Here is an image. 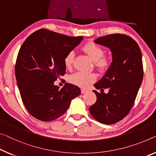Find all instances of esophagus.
Here are the masks:
<instances>
[{"mask_svg":"<svg viewBox=\"0 0 156 156\" xmlns=\"http://www.w3.org/2000/svg\"><path fill=\"white\" fill-rule=\"evenodd\" d=\"M86 91H87V90L85 89V88H81V93H86Z\"/></svg>","mask_w":156,"mask_h":156,"instance_id":"34e87169","label":"esophagus"}]
</instances>
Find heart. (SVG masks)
Masks as SVG:
<instances>
[{
  "instance_id": "b5f03b06",
  "label": "heart",
  "mask_w": 156,
  "mask_h": 156,
  "mask_svg": "<svg viewBox=\"0 0 156 156\" xmlns=\"http://www.w3.org/2000/svg\"><path fill=\"white\" fill-rule=\"evenodd\" d=\"M83 51L90 57L93 61L94 67L100 73H105L111 64V60L109 57L103 56L104 50L99 45L95 44L94 42H89L83 45L82 47ZM75 53L71 51L66 54L64 58V64L66 68L70 69L73 63ZM96 80V75L93 73H81L77 72L69 76V81L74 85L80 86V87H87L88 85Z\"/></svg>"
}]
</instances>
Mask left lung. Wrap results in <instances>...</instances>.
Returning a JSON list of instances; mask_svg holds the SVG:
<instances>
[{
  "label": "left lung",
  "mask_w": 156,
  "mask_h": 156,
  "mask_svg": "<svg viewBox=\"0 0 156 156\" xmlns=\"http://www.w3.org/2000/svg\"><path fill=\"white\" fill-rule=\"evenodd\" d=\"M109 47L112 62L105 76L95 83L97 96L90 107L91 116L106 125L116 123L128 114L143 80V64L140 48L133 38L124 34H111L94 41ZM104 88H109L107 94Z\"/></svg>",
  "instance_id": "1"
}]
</instances>
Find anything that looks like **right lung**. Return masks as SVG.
<instances>
[{"label": "right lung", "instance_id": "1", "mask_svg": "<svg viewBox=\"0 0 156 156\" xmlns=\"http://www.w3.org/2000/svg\"><path fill=\"white\" fill-rule=\"evenodd\" d=\"M83 37H70L47 29L29 35L21 45L15 64V75L22 101L35 119L51 121L67 111L80 88L66 83L61 90L54 84L66 74L64 58Z\"/></svg>", "mask_w": 156, "mask_h": 156}]
</instances>
